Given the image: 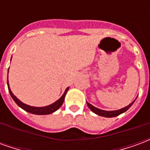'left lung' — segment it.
I'll return each instance as SVG.
<instances>
[{"instance_id":"8db88e82","label":"left lung","mask_w":150,"mask_h":150,"mask_svg":"<svg viewBox=\"0 0 150 150\" xmlns=\"http://www.w3.org/2000/svg\"><path fill=\"white\" fill-rule=\"evenodd\" d=\"M135 100L132 101V103L130 104H129L128 106H126V107L123 108L121 109H119V110H116V111H104V110H101V109H99L97 108L94 107L93 105H91V104H89L87 102V104H88V108L91 109L92 112L96 114H97L99 116H104V117H114V116H119L120 114H121V113L125 112L126 111L129 109V108L131 107L132 105V104L135 102Z\"/></svg>"}]
</instances>
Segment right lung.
I'll list each match as a JSON object with an SVG mask.
<instances>
[{
    "label": "right lung",
    "instance_id": "add662e5",
    "mask_svg": "<svg viewBox=\"0 0 150 150\" xmlns=\"http://www.w3.org/2000/svg\"><path fill=\"white\" fill-rule=\"evenodd\" d=\"M7 84H8L9 94L11 96V97L13 98V100L15 101V103L18 104L19 107L21 108L22 109H24L25 111H26V112H28L30 113H32V114H36V115H48V114L54 112L55 111L58 110L59 108L62 106V104H63L65 96L69 89V88H67L65 90V92L63 93V95H62V96L59 98L58 100L55 101L54 103H53L52 104H50V105L46 106V107H32V106H30V105H27V104L22 103L21 100H19L18 98L15 96L13 94V92H12L11 90H10V88H9L8 80H7Z\"/></svg>",
    "mask_w": 150,
    "mask_h": 150
}]
</instances>
